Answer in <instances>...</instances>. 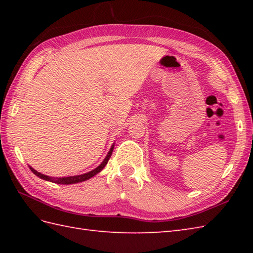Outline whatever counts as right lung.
Segmentation results:
<instances>
[{
    "mask_svg": "<svg viewBox=\"0 0 253 253\" xmlns=\"http://www.w3.org/2000/svg\"><path fill=\"white\" fill-rule=\"evenodd\" d=\"M114 144H115V143L112 144V147H111V149H110L109 153L106 154V157L104 158L103 161H102V163L98 166V168H95L94 169L88 171V173H84V174H82V175L67 176V177H50V176H47V175L39 173V171H37L35 169H32L30 165H29V169H31L32 173H34L36 176L40 177L41 179L46 180V181L54 182V184H58V185H72V184H77V182H83V181H84V180L90 179L91 177L95 176L96 174L100 173V171L105 168V165L107 164V162H109V160H110L111 155H112L113 149H114Z\"/></svg>",
    "mask_w": 253,
    "mask_h": 253,
    "instance_id": "obj_1",
    "label": "right lung"
}]
</instances>
